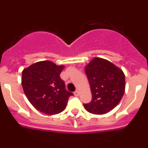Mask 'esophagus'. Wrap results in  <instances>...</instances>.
Returning a JSON list of instances; mask_svg holds the SVG:
<instances>
[{"label": "esophagus", "instance_id": "esophagus-1", "mask_svg": "<svg viewBox=\"0 0 148 148\" xmlns=\"http://www.w3.org/2000/svg\"><path fill=\"white\" fill-rule=\"evenodd\" d=\"M74 94H75V96H78V95H80V91H79V90H77V91H75V92H74Z\"/></svg>", "mask_w": 148, "mask_h": 148}]
</instances>
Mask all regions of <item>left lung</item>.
<instances>
[{
    "label": "left lung",
    "instance_id": "obj_1",
    "mask_svg": "<svg viewBox=\"0 0 148 148\" xmlns=\"http://www.w3.org/2000/svg\"><path fill=\"white\" fill-rule=\"evenodd\" d=\"M92 93V100L84 107L89 113L102 115L120 102L125 90V76L114 64L101 58H93L84 67Z\"/></svg>",
    "mask_w": 148,
    "mask_h": 148
}]
</instances>
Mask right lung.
I'll return each mask as SVG.
<instances>
[{
	"label": "right lung",
	"mask_w": 148,
	"mask_h": 148,
	"mask_svg": "<svg viewBox=\"0 0 148 148\" xmlns=\"http://www.w3.org/2000/svg\"><path fill=\"white\" fill-rule=\"evenodd\" d=\"M64 65H56L50 61H38L22 71L23 92L37 110L47 115L61 113L66 108L72 92L65 90L60 74Z\"/></svg>",
	"instance_id": "right-lung-1"
}]
</instances>
